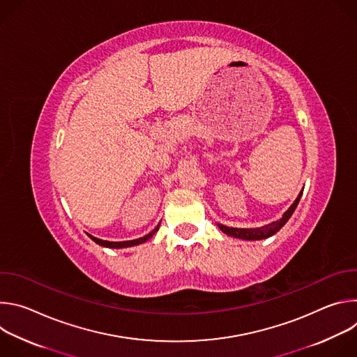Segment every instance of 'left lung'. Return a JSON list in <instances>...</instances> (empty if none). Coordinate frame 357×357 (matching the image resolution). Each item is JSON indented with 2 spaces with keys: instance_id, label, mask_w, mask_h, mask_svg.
Returning a JSON list of instances; mask_svg holds the SVG:
<instances>
[{
  "instance_id": "obj_1",
  "label": "left lung",
  "mask_w": 357,
  "mask_h": 357,
  "mask_svg": "<svg viewBox=\"0 0 357 357\" xmlns=\"http://www.w3.org/2000/svg\"><path fill=\"white\" fill-rule=\"evenodd\" d=\"M301 195H302V192L298 195V197L295 199V202L292 203L291 208L282 215V218L280 220L273 222V223H270L267 226H263V227H259V229H236V227H226V226L220 225L219 227L227 236L237 237V238H244V240H261V238H267V237L275 234L288 222V219L292 216L295 208L298 206Z\"/></svg>"
}]
</instances>
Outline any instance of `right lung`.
Segmentation results:
<instances>
[{"label":"right lung","instance_id":"add662e5","mask_svg":"<svg viewBox=\"0 0 357 357\" xmlns=\"http://www.w3.org/2000/svg\"><path fill=\"white\" fill-rule=\"evenodd\" d=\"M158 227H160V226H157L149 234H146V236H144V237H139V238H135V240H128V241H107V240H100V238L93 237V236H90V234H89V236H90V238H91L93 241H96L97 244L103 245V247H109V248H124V247H131V245H137V244H141V243L146 241L148 238L152 237V234H154V233L158 230Z\"/></svg>","mask_w":357,"mask_h":357}]
</instances>
